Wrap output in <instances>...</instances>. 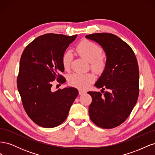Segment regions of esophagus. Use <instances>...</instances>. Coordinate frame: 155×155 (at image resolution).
<instances>
[{"label": "esophagus", "mask_w": 155, "mask_h": 155, "mask_svg": "<svg viewBox=\"0 0 155 155\" xmlns=\"http://www.w3.org/2000/svg\"><path fill=\"white\" fill-rule=\"evenodd\" d=\"M86 92L85 91H82V90H79V95H82L83 94H85Z\"/></svg>", "instance_id": "obj_1"}]
</instances>
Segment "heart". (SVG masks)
Returning <instances> with one entry per match:
<instances>
[{"instance_id":"1","label":"heart","mask_w":155,"mask_h":155,"mask_svg":"<svg viewBox=\"0 0 155 155\" xmlns=\"http://www.w3.org/2000/svg\"><path fill=\"white\" fill-rule=\"evenodd\" d=\"M77 53L81 57L85 59L91 63V68L96 73H101L107 67L105 59L101 57L103 49L100 46L94 42L84 39L76 47ZM72 57L70 51H66L63 55L62 64L64 69L68 71L70 68ZM94 77L91 73H74L69 77L68 81L70 85L79 89H85L93 82Z\"/></svg>"}]
</instances>
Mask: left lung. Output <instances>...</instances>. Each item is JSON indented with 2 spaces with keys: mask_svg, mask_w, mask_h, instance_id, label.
Returning a JSON list of instances; mask_svg holds the SVG:
<instances>
[{
  "mask_svg": "<svg viewBox=\"0 0 155 155\" xmlns=\"http://www.w3.org/2000/svg\"><path fill=\"white\" fill-rule=\"evenodd\" d=\"M86 37L99 43L107 55V67L95 84L101 92H88L92 99L89 116L100 127L114 128L127 119L138 100L137 59L130 46L114 34L96 33Z\"/></svg>",
  "mask_w": 155,
  "mask_h": 155,
  "instance_id": "1",
  "label": "left lung"
}]
</instances>
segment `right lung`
I'll return each instance as SVG.
<instances>
[{
    "label": "right lung",
    "instance_id": "obj_1",
    "mask_svg": "<svg viewBox=\"0 0 155 155\" xmlns=\"http://www.w3.org/2000/svg\"><path fill=\"white\" fill-rule=\"evenodd\" d=\"M77 35L46 34L28 45L22 54L17 84L23 107L29 118L41 127L52 128L66 120L70 107L78 95L76 88H59L53 92L55 80L66 79L62 57Z\"/></svg>",
    "mask_w": 155,
    "mask_h": 155
}]
</instances>
